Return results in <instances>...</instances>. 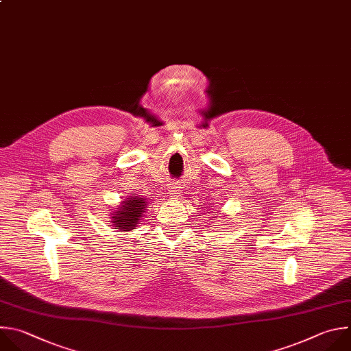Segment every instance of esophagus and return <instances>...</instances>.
I'll use <instances>...</instances> for the list:
<instances>
[{
	"label": "esophagus",
	"instance_id": "obj_1",
	"mask_svg": "<svg viewBox=\"0 0 351 351\" xmlns=\"http://www.w3.org/2000/svg\"><path fill=\"white\" fill-rule=\"evenodd\" d=\"M169 192H170L173 196H180V193H181V186L177 185V184H173V185H170Z\"/></svg>",
	"mask_w": 351,
	"mask_h": 351
}]
</instances>
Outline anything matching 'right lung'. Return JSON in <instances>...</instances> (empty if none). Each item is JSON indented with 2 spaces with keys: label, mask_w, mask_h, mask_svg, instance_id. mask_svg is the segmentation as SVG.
Masks as SVG:
<instances>
[{
  "label": "right lung",
  "mask_w": 351,
  "mask_h": 351,
  "mask_svg": "<svg viewBox=\"0 0 351 351\" xmlns=\"http://www.w3.org/2000/svg\"><path fill=\"white\" fill-rule=\"evenodd\" d=\"M145 203V199L141 196L123 202V204L119 207V212H114L112 217L113 226L120 231L134 230V227L139 223V217L143 216Z\"/></svg>",
  "instance_id": "1"
}]
</instances>
